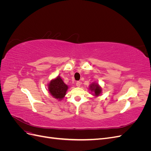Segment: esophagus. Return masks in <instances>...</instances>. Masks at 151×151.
<instances>
[{
	"label": "esophagus",
	"instance_id": "obj_1",
	"mask_svg": "<svg viewBox=\"0 0 151 151\" xmlns=\"http://www.w3.org/2000/svg\"><path fill=\"white\" fill-rule=\"evenodd\" d=\"M81 83L80 81H77L76 83V86L78 87V88H79V87L81 86Z\"/></svg>",
	"mask_w": 151,
	"mask_h": 151
}]
</instances>
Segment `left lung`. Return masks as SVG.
Returning <instances> with one entry per match:
<instances>
[{"instance_id": "obj_1", "label": "left lung", "mask_w": 151, "mask_h": 151, "mask_svg": "<svg viewBox=\"0 0 151 151\" xmlns=\"http://www.w3.org/2000/svg\"><path fill=\"white\" fill-rule=\"evenodd\" d=\"M89 89L91 91V93H93L92 95L95 97H98L99 95L101 94L102 88L99 85L98 83L94 82L89 85Z\"/></svg>"}]
</instances>
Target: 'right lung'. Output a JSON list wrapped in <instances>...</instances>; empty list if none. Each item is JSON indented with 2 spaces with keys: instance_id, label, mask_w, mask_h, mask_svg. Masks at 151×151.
I'll return each mask as SVG.
<instances>
[{
  "instance_id": "1",
  "label": "right lung",
  "mask_w": 151,
  "mask_h": 151,
  "mask_svg": "<svg viewBox=\"0 0 151 151\" xmlns=\"http://www.w3.org/2000/svg\"><path fill=\"white\" fill-rule=\"evenodd\" d=\"M68 86L64 83L60 76L50 81L48 84L49 93L58 101H61L66 95Z\"/></svg>"
}]
</instances>
